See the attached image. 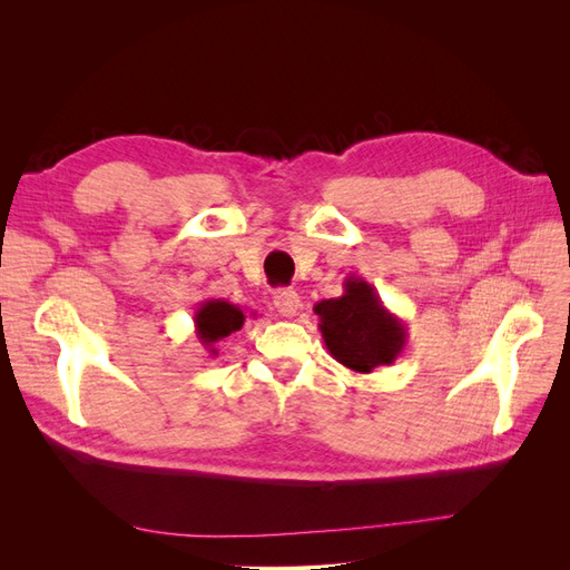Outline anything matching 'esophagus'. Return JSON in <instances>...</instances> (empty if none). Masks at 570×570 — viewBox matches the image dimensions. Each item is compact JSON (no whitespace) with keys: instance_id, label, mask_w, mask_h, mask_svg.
<instances>
[{"instance_id":"esophagus-1","label":"esophagus","mask_w":570,"mask_h":570,"mask_svg":"<svg viewBox=\"0 0 570 570\" xmlns=\"http://www.w3.org/2000/svg\"><path fill=\"white\" fill-rule=\"evenodd\" d=\"M275 308L285 316V318H292L299 314V306H302V299L295 289H278L275 292V299H273Z\"/></svg>"}]
</instances>
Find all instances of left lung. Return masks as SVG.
<instances>
[{
  "label": "left lung",
  "mask_w": 570,
  "mask_h": 570,
  "mask_svg": "<svg viewBox=\"0 0 570 570\" xmlns=\"http://www.w3.org/2000/svg\"><path fill=\"white\" fill-rule=\"evenodd\" d=\"M342 287V297L321 299L314 306L327 352L354 373L392 366L406 347V323L390 312L364 278L350 275Z\"/></svg>",
  "instance_id": "obj_1"
}]
</instances>
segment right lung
Masks as SVG:
<instances>
[{"mask_svg":"<svg viewBox=\"0 0 570 570\" xmlns=\"http://www.w3.org/2000/svg\"><path fill=\"white\" fill-rule=\"evenodd\" d=\"M243 308L226 299H206L195 312V335L209 356H218L216 344L245 325Z\"/></svg>","mask_w":570,"mask_h":570,"instance_id":"1","label":"right lung"}]
</instances>
